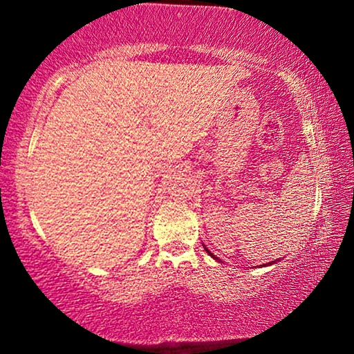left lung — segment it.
I'll return each instance as SVG.
<instances>
[{
	"mask_svg": "<svg viewBox=\"0 0 354 354\" xmlns=\"http://www.w3.org/2000/svg\"><path fill=\"white\" fill-rule=\"evenodd\" d=\"M205 250H206V253H208V254H211V256H213V253H211V251L208 250V248H206V246H205ZM213 258H214V256H213ZM271 263H274V261H271Z\"/></svg>",
	"mask_w": 354,
	"mask_h": 354,
	"instance_id": "obj_1",
	"label": "left lung"
}]
</instances>
